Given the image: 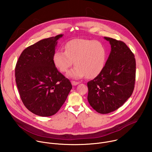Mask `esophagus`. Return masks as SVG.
<instances>
[{"label": "esophagus", "instance_id": "34e87169", "mask_svg": "<svg viewBox=\"0 0 152 152\" xmlns=\"http://www.w3.org/2000/svg\"><path fill=\"white\" fill-rule=\"evenodd\" d=\"M79 83V82H76V81H74V80H72V85L76 86V85H78Z\"/></svg>", "mask_w": 152, "mask_h": 152}]
</instances>
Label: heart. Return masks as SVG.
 Instances as JSON below:
<instances>
[{"label":"heart","mask_w":152,"mask_h":152,"mask_svg":"<svg viewBox=\"0 0 152 152\" xmlns=\"http://www.w3.org/2000/svg\"><path fill=\"white\" fill-rule=\"evenodd\" d=\"M106 50L100 41L87 39H74L65 45V51L57 50L53 55L55 66L66 73L75 63V67L67 74L71 78L89 79L97 77L103 70Z\"/></svg>","instance_id":"b5f03b06"}]
</instances>
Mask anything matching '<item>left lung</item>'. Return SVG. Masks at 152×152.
<instances>
[{
  "label": "left lung",
  "instance_id": "left-lung-1",
  "mask_svg": "<svg viewBox=\"0 0 152 152\" xmlns=\"http://www.w3.org/2000/svg\"><path fill=\"white\" fill-rule=\"evenodd\" d=\"M111 53L102 72L87 83L88 101L96 111L108 114L121 106L131 96L135 86L136 61L125 43L112 38Z\"/></svg>",
  "mask_w": 152,
  "mask_h": 152
}]
</instances>
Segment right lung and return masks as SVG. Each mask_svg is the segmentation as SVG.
<instances>
[{
	"instance_id": "1",
	"label": "right lung",
	"mask_w": 152,
	"mask_h": 152,
	"mask_svg": "<svg viewBox=\"0 0 152 152\" xmlns=\"http://www.w3.org/2000/svg\"><path fill=\"white\" fill-rule=\"evenodd\" d=\"M58 35L41 39L21 53L15 69L20 98L35 115L49 117L62 106L72 88L70 81L62 75L53 61Z\"/></svg>"
}]
</instances>
